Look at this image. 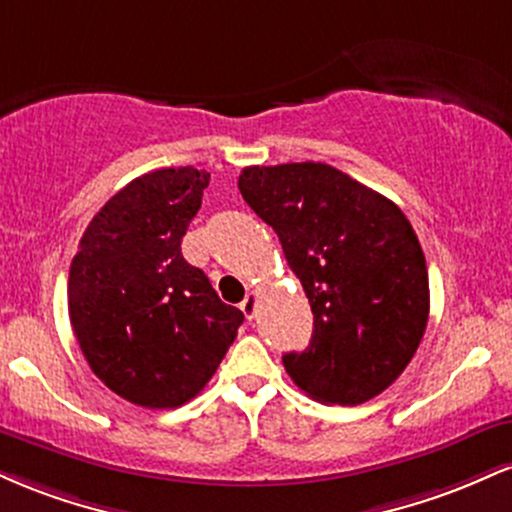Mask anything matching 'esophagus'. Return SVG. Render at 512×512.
Returning a JSON list of instances; mask_svg holds the SVG:
<instances>
[{"label":"esophagus","mask_w":512,"mask_h":512,"mask_svg":"<svg viewBox=\"0 0 512 512\" xmlns=\"http://www.w3.org/2000/svg\"><path fill=\"white\" fill-rule=\"evenodd\" d=\"M240 310H243V315L248 317V320L255 317V310H257V296H255V293H248V296H245V301L240 303Z\"/></svg>","instance_id":"esophagus-1"}]
</instances>
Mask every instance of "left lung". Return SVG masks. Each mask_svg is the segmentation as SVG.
<instances>
[{
	"label": "left lung",
	"mask_w": 512,
	"mask_h": 512,
	"mask_svg": "<svg viewBox=\"0 0 512 512\" xmlns=\"http://www.w3.org/2000/svg\"><path fill=\"white\" fill-rule=\"evenodd\" d=\"M301 279L313 339L284 368L317 402L356 407L409 366L428 322V269L402 209L327 163L250 166L238 178Z\"/></svg>",
	"instance_id": "left-lung-1"
}]
</instances>
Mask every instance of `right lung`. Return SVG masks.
<instances>
[{
	"label": "right lung",
	"instance_id": "1",
	"mask_svg": "<svg viewBox=\"0 0 512 512\" xmlns=\"http://www.w3.org/2000/svg\"><path fill=\"white\" fill-rule=\"evenodd\" d=\"M209 178L192 166L134 178L93 216L69 269V320L88 366L139 407L199 395L245 320L180 252Z\"/></svg>",
	"mask_w": 512,
	"mask_h": 512
}]
</instances>
